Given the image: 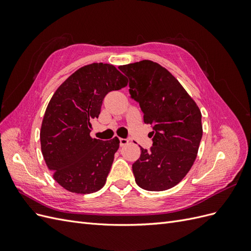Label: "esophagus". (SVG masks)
Listing matches in <instances>:
<instances>
[{"mask_svg":"<svg viewBox=\"0 0 251 251\" xmlns=\"http://www.w3.org/2000/svg\"><path fill=\"white\" fill-rule=\"evenodd\" d=\"M119 141H120V147L126 146V144L128 143V139H126V138H119Z\"/></svg>","mask_w":251,"mask_h":251,"instance_id":"esophagus-1","label":"esophagus"}]
</instances>
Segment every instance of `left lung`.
<instances>
[{"label": "left lung", "mask_w": 251, "mask_h": 251, "mask_svg": "<svg viewBox=\"0 0 251 251\" xmlns=\"http://www.w3.org/2000/svg\"><path fill=\"white\" fill-rule=\"evenodd\" d=\"M118 68L130 79V93L139 102L144 124L153 126V147L140 148L132 165L135 181L146 191H166L186 176L196 160L203 134L201 111L161 65L146 59Z\"/></svg>", "instance_id": "1"}]
</instances>
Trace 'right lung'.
<instances>
[{
    "label": "right lung",
    "instance_id": "1",
    "mask_svg": "<svg viewBox=\"0 0 251 251\" xmlns=\"http://www.w3.org/2000/svg\"><path fill=\"white\" fill-rule=\"evenodd\" d=\"M127 86V78L110 64L94 63L71 74L53 94L43 118L41 149L53 178L67 191L91 194L103 187L117 137L92 138L91 121L98 118L104 96Z\"/></svg>",
    "mask_w": 251,
    "mask_h": 251
}]
</instances>
